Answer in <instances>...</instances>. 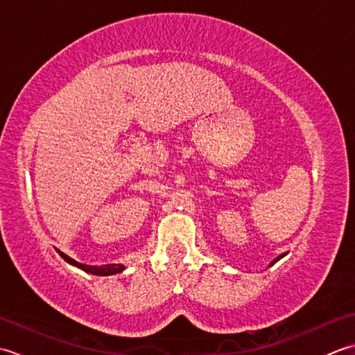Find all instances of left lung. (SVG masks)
Instances as JSON below:
<instances>
[{
  "mask_svg": "<svg viewBox=\"0 0 355 355\" xmlns=\"http://www.w3.org/2000/svg\"><path fill=\"white\" fill-rule=\"evenodd\" d=\"M284 256H285V253H282V254H281V256H277V258H276V259H275V261H273V262H271V263H270V266H273V263H276V262H277V261H279V259H281V258H284Z\"/></svg>",
  "mask_w": 355,
  "mask_h": 355,
  "instance_id": "obj_1",
  "label": "left lung"
}]
</instances>
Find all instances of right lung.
Here are the masks:
<instances>
[{"label":"right lung","mask_w":355,"mask_h":355,"mask_svg":"<svg viewBox=\"0 0 355 355\" xmlns=\"http://www.w3.org/2000/svg\"><path fill=\"white\" fill-rule=\"evenodd\" d=\"M58 253L62 256V258L67 261L73 263V266H76L79 268H82L84 271H87V273H92V275H97V276H110V275H116V273H120V271H123L125 267L120 266V263H107V266H87V263H80L78 261L71 259L70 256H67L65 253H62L61 250H58Z\"/></svg>","instance_id":"obj_1"}]
</instances>
